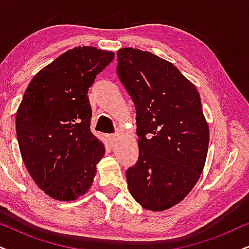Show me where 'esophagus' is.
Listing matches in <instances>:
<instances>
[{"label": "esophagus", "instance_id": "obj_1", "mask_svg": "<svg viewBox=\"0 0 249 249\" xmlns=\"http://www.w3.org/2000/svg\"><path fill=\"white\" fill-rule=\"evenodd\" d=\"M108 140H109V142L111 143V144H115L116 142H117V140H118L117 134H109L108 135Z\"/></svg>", "mask_w": 249, "mask_h": 249}]
</instances>
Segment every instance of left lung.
I'll list each match as a JSON object with an SVG mask.
<instances>
[{"label": "left lung", "mask_w": 249, "mask_h": 249, "mask_svg": "<svg viewBox=\"0 0 249 249\" xmlns=\"http://www.w3.org/2000/svg\"><path fill=\"white\" fill-rule=\"evenodd\" d=\"M117 74L137 111L139 157L127 169L134 200L163 212L190 193L203 171L208 123L196 87L172 63L149 52L122 48Z\"/></svg>", "instance_id": "1"}]
</instances>
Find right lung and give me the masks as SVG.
Returning <instances> with one entry per match:
<instances>
[{"label":"right lung","instance_id":"obj_1","mask_svg":"<svg viewBox=\"0 0 249 249\" xmlns=\"http://www.w3.org/2000/svg\"><path fill=\"white\" fill-rule=\"evenodd\" d=\"M115 57L75 47L34 75L16 115L23 162L36 184L59 201H74L92 186L105 146L90 132L88 88Z\"/></svg>","mask_w":249,"mask_h":249}]
</instances>
